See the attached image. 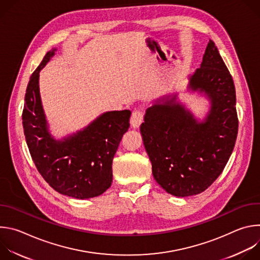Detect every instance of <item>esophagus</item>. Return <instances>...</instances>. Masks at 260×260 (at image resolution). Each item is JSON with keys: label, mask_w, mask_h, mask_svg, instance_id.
I'll list each match as a JSON object with an SVG mask.
<instances>
[{"label": "esophagus", "mask_w": 260, "mask_h": 260, "mask_svg": "<svg viewBox=\"0 0 260 260\" xmlns=\"http://www.w3.org/2000/svg\"><path fill=\"white\" fill-rule=\"evenodd\" d=\"M144 118V112L140 109H137L133 111L132 117H131V124L133 127H139L140 124L142 123Z\"/></svg>", "instance_id": "1"}]
</instances>
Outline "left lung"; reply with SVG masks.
I'll list each match as a JSON object with an SVG mask.
<instances>
[{"label": "left lung", "mask_w": 260, "mask_h": 260, "mask_svg": "<svg viewBox=\"0 0 260 260\" xmlns=\"http://www.w3.org/2000/svg\"><path fill=\"white\" fill-rule=\"evenodd\" d=\"M189 87L205 91L212 102L204 122H197L174 96L148 108L141 124L154 179L167 192L182 198L211 186L223 172L238 136L234 80L212 40Z\"/></svg>", "instance_id": "1"}]
</instances>
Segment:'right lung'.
Instances as JSON below:
<instances>
[{
	"label": "right lung",
	"instance_id": "obj_1",
	"mask_svg": "<svg viewBox=\"0 0 260 260\" xmlns=\"http://www.w3.org/2000/svg\"><path fill=\"white\" fill-rule=\"evenodd\" d=\"M53 54L54 50L46 53L25 90V141L37 170L54 190L81 200L94 198L112 183L113 157L129 127L131 111L107 112L77 135L54 141L47 132L39 93V72Z\"/></svg>",
	"mask_w": 260,
	"mask_h": 260
}]
</instances>
